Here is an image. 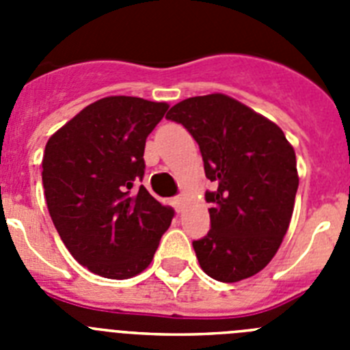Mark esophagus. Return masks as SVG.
<instances>
[{"label":"esophagus","instance_id":"esophagus-1","mask_svg":"<svg viewBox=\"0 0 350 350\" xmlns=\"http://www.w3.org/2000/svg\"><path fill=\"white\" fill-rule=\"evenodd\" d=\"M172 203H173V206H175V210H177V212H182V198L180 196L172 198Z\"/></svg>","mask_w":350,"mask_h":350}]
</instances>
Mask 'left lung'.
Instances as JSON below:
<instances>
[{"label":"left lung","mask_w":350,"mask_h":350,"mask_svg":"<svg viewBox=\"0 0 350 350\" xmlns=\"http://www.w3.org/2000/svg\"><path fill=\"white\" fill-rule=\"evenodd\" d=\"M166 119L196 140L215 185L205 193L210 231L193 242L200 267L219 282L249 279L271 261L289 228L295 150L279 126L224 94L187 98Z\"/></svg>","instance_id":"1"}]
</instances>
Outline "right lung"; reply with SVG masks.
Instances as JSON below:
<instances>
[{
    "instance_id": "add662e5",
    "label": "right lung",
    "mask_w": 350,
    "mask_h": 350,
    "mask_svg": "<svg viewBox=\"0 0 350 350\" xmlns=\"http://www.w3.org/2000/svg\"><path fill=\"white\" fill-rule=\"evenodd\" d=\"M166 103L110 96L49 138L42 180L49 213L71 256L92 273L129 279L150 265L175 210L140 184L145 140Z\"/></svg>"
}]
</instances>
